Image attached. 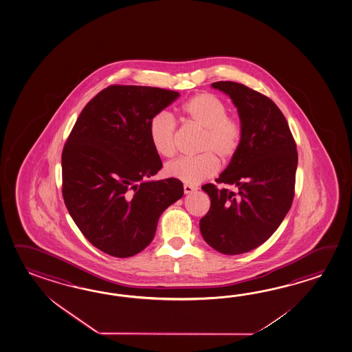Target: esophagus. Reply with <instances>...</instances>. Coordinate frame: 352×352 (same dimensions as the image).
Instances as JSON below:
<instances>
[{"mask_svg":"<svg viewBox=\"0 0 352 352\" xmlns=\"http://www.w3.org/2000/svg\"><path fill=\"white\" fill-rule=\"evenodd\" d=\"M195 190H197V188L192 187V186H189V184H184V193L190 194L195 192Z\"/></svg>","mask_w":352,"mask_h":352,"instance_id":"34e87169","label":"esophagus"}]
</instances>
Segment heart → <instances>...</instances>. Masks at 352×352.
<instances>
[{
  "instance_id": "1",
  "label": "heart",
  "mask_w": 352,
  "mask_h": 352,
  "mask_svg": "<svg viewBox=\"0 0 352 352\" xmlns=\"http://www.w3.org/2000/svg\"><path fill=\"white\" fill-rule=\"evenodd\" d=\"M189 122L203 130L199 151L195 157H180L165 165V174L187 184H198L218 172L219 163L230 162L242 143L243 129L237 118L228 115V108L214 94L201 93L182 105ZM177 122L165 111L154 115L149 122V138L154 151L162 157L175 151Z\"/></svg>"
}]
</instances>
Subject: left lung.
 Returning a JSON list of instances; mask_svg holds the SVG:
<instances>
[{
    "label": "left lung",
    "instance_id": "left-lung-1",
    "mask_svg": "<svg viewBox=\"0 0 352 352\" xmlns=\"http://www.w3.org/2000/svg\"><path fill=\"white\" fill-rule=\"evenodd\" d=\"M212 87L232 99L243 135L237 154L215 180L236 192L203 186L210 208L199 228L215 251L241 254L265 243L285 219L294 201L298 157L287 120L271 99L233 81Z\"/></svg>",
    "mask_w": 352,
    "mask_h": 352
}]
</instances>
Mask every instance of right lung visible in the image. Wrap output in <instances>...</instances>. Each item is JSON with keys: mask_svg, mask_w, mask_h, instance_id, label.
Masks as SVG:
<instances>
[{"mask_svg": "<svg viewBox=\"0 0 352 352\" xmlns=\"http://www.w3.org/2000/svg\"><path fill=\"white\" fill-rule=\"evenodd\" d=\"M178 98L159 87H107L82 109L65 144L66 208L87 241L110 256L143 251L159 217L184 194L180 180L151 179L163 164L149 122Z\"/></svg>", "mask_w": 352, "mask_h": 352, "instance_id": "obj_1", "label": "right lung"}]
</instances>
